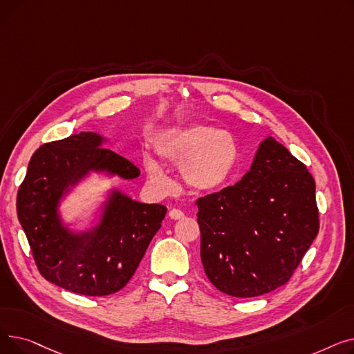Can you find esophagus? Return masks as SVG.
<instances>
[{"instance_id": "34e87169", "label": "esophagus", "mask_w": 354, "mask_h": 354, "mask_svg": "<svg viewBox=\"0 0 354 354\" xmlns=\"http://www.w3.org/2000/svg\"><path fill=\"white\" fill-rule=\"evenodd\" d=\"M169 216H171V219H182L183 218V212L180 209L174 208V209L169 211Z\"/></svg>"}]
</instances>
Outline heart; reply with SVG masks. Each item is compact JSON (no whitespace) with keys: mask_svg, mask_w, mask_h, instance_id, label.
<instances>
[{"mask_svg":"<svg viewBox=\"0 0 354 354\" xmlns=\"http://www.w3.org/2000/svg\"><path fill=\"white\" fill-rule=\"evenodd\" d=\"M156 152L163 162L180 166L182 176L191 188L209 192L221 188L234 174L239 146L227 130L209 124H192L163 133L156 142ZM145 172L152 187L162 194L169 192L174 182L152 158H143Z\"/></svg>","mask_w":354,"mask_h":354,"instance_id":"1","label":"heart"}]
</instances>
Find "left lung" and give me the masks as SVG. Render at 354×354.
Instances as JSON below:
<instances>
[{
	"mask_svg": "<svg viewBox=\"0 0 354 354\" xmlns=\"http://www.w3.org/2000/svg\"><path fill=\"white\" fill-rule=\"evenodd\" d=\"M195 203L203 270L241 299L288 283L320 228L311 174L274 138L259 145L243 179Z\"/></svg>",
	"mask_w": 354,
	"mask_h": 354,
	"instance_id": "1",
	"label": "left lung"
}]
</instances>
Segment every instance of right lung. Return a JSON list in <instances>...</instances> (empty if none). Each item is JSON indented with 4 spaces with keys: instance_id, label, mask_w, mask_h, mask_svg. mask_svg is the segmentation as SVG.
Listing matches in <instances>:
<instances>
[{
    "instance_id": "right-lung-1",
    "label": "right lung",
    "mask_w": 354,
    "mask_h": 354,
    "mask_svg": "<svg viewBox=\"0 0 354 354\" xmlns=\"http://www.w3.org/2000/svg\"><path fill=\"white\" fill-rule=\"evenodd\" d=\"M102 143L99 135L82 132L40 146L17 194L18 221L40 274L55 286L90 297L118 292L129 283L166 215L159 203H140L113 192L95 230L73 234L62 225L59 202L87 172L106 171L123 179L140 174Z\"/></svg>"
}]
</instances>
